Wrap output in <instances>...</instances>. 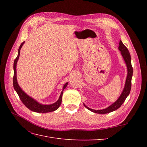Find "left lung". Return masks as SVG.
I'll list each match as a JSON object with an SVG mask.
<instances>
[{
    "label": "left lung",
    "mask_w": 147,
    "mask_h": 147,
    "mask_svg": "<svg viewBox=\"0 0 147 147\" xmlns=\"http://www.w3.org/2000/svg\"><path fill=\"white\" fill-rule=\"evenodd\" d=\"M119 46L118 49L120 50V51H121V53L123 57V58L126 62L127 68V78L126 80L125 86H124V90L121 93V96H120V97L118 98V99L115 102V103L109 106V107H107V109H105L103 110H92L91 109L88 107L87 106H86L84 104V107H85L87 109L90 110L92 112H94L96 113H99V114H105V113H108L110 112H113V111L117 110L121 106V105L123 104V102L125 101L126 97L128 96V95L130 93L131 89V79H132V73H133V69L131 65V55H130L129 52V50H127V48L123 43L121 40L119 41Z\"/></svg>",
    "instance_id": "obj_1"
}]
</instances>
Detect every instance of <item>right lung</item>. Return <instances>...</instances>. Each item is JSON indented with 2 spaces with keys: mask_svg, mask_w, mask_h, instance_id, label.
Here are the masks:
<instances>
[{
  "mask_svg": "<svg viewBox=\"0 0 147 147\" xmlns=\"http://www.w3.org/2000/svg\"><path fill=\"white\" fill-rule=\"evenodd\" d=\"M24 42H23L21 44V45L18 49V56L16 57V58L15 59V61H14V65H13V69H14V75H13V87H14V89L16 91L17 94H18L21 102H23V104L26 107H28L29 110L37 113H48V112H53V111H55L56 110L58 109L59 107V106L61 105L63 91H62L58 100H57L56 102H55V103L51 105H42V104H39L38 102H37L36 100H34L32 98H31L30 97H29V96L26 94V93L21 90V88L19 86L18 84L17 80H16V63L20 57V50L22 46H23V45L24 44ZM67 84L68 83H67L64 84V86L63 87V90L66 88Z\"/></svg>",
  "mask_w": 147,
  "mask_h": 147,
  "instance_id": "1",
  "label": "right lung"
}]
</instances>
